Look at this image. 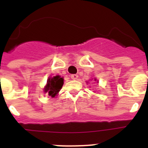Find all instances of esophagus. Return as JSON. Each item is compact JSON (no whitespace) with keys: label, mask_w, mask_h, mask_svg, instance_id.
<instances>
[{"label":"esophagus","mask_w":148,"mask_h":148,"mask_svg":"<svg viewBox=\"0 0 148 148\" xmlns=\"http://www.w3.org/2000/svg\"><path fill=\"white\" fill-rule=\"evenodd\" d=\"M78 77H79V75H77V74H73V75H71V79H74V80L78 79Z\"/></svg>","instance_id":"1"}]
</instances>
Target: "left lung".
Segmentation results:
<instances>
[{"mask_svg": "<svg viewBox=\"0 0 148 148\" xmlns=\"http://www.w3.org/2000/svg\"><path fill=\"white\" fill-rule=\"evenodd\" d=\"M94 80H95V81H96V79H94Z\"/></svg>", "mask_w": 148, "mask_h": 148, "instance_id": "obj_1", "label": "left lung"}]
</instances>
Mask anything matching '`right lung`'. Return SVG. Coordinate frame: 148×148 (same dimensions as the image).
<instances>
[{
	"mask_svg": "<svg viewBox=\"0 0 148 148\" xmlns=\"http://www.w3.org/2000/svg\"><path fill=\"white\" fill-rule=\"evenodd\" d=\"M64 84V79L59 75L49 78L47 81V84L44 88V91L47 93L49 96L54 97L58 94L62 86Z\"/></svg>",
	"mask_w": 148,
	"mask_h": 148,
	"instance_id": "add662e5",
	"label": "right lung"
}]
</instances>
